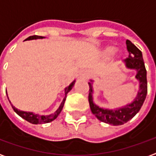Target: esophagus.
<instances>
[{
	"label": "esophagus",
	"mask_w": 156,
	"mask_h": 156,
	"mask_svg": "<svg viewBox=\"0 0 156 156\" xmlns=\"http://www.w3.org/2000/svg\"><path fill=\"white\" fill-rule=\"evenodd\" d=\"M78 78H84L85 76H86V72L84 70H81V71L79 72V73H78Z\"/></svg>",
	"instance_id": "1"
}]
</instances>
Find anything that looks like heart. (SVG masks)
I'll return each mask as SVG.
<instances>
[{
    "label": "heart",
    "mask_w": 156,
    "mask_h": 156,
    "mask_svg": "<svg viewBox=\"0 0 156 156\" xmlns=\"http://www.w3.org/2000/svg\"><path fill=\"white\" fill-rule=\"evenodd\" d=\"M115 50V47H113V46H107V47H105V48H103V50L101 51L102 57L105 58L110 57L114 53Z\"/></svg>",
    "instance_id": "obj_1"
}]
</instances>
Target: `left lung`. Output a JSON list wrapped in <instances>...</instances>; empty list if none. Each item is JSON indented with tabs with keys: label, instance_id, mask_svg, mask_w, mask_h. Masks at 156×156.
<instances>
[{
	"label": "left lung",
	"instance_id": "8db88e82",
	"mask_svg": "<svg viewBox=\"0 0 156 156\" xmlns=\"http://www.w3.org/2000/svg\"><path fill=\"white\" fill-rule=\"evenodd\" d=\"M126 47L129 51V58L124 61V65L129 70L135 71V79L139 82V89L137 94L133 101L122 107L115 108H103L96 105L94 101L93 94L94 90V79L88 80L89 94L88 102L90 105L92 113L97 117L98 120L102 121L111 125H122L130 120L134 115L140 111L144 104V99L147 94V78H146V69L144 67L143 56L141 51L135 47L130 41L126 40Z\"/></svg>",
	"mask_w": 156,
	"mask_h": 156
}]
</instances>
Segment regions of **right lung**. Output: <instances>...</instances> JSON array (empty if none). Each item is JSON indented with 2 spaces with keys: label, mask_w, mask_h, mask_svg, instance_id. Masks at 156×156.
Listing matches in <instances>:
<instances>
[{
  "label": "right lung",
  "mask_w": 156,
  "mask_h": 156,
  "mask_svg": "<svg viewBox=\"0 0 156 156\" xmlns=\"http://www.w3.org/2000/svg\"><path fill=\"white\" fill-rule=\"evenodd\" d=\"M45 38V37H41V36H32V37H29L28 38H27L25 41H30V40H37V39H42ZM76 80H73L72 82L70 84L68 85V87H66L64 88V94L65 97L62 99V101L59 105V107L58 108V109L53 113V114H51L49 115H41L39 114H35L33 112H27V111H22V110H20L18 108H16L15 106H13V105L12 104V102L9 100L10 104L12 105V108L14 109V111L17 114V115L22 117V119H24L25 120L28 121L29 123L33 124H46V123H50L51 121H53L54 119H57L59 114L61 113L62 110V108H63V105H64L65 100H66V98H67V95L69 92L71 91L73 87L74 86V83ZM7 95V94H6ZM8 96V95H7ZM9 99V98H8Z\"/></svg>",
  "instance_id": "obj_1"
}]
</instances>
